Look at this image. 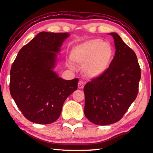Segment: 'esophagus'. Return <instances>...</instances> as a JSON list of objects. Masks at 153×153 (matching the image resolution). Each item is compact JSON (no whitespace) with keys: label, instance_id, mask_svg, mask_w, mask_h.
I'll return each instance as SVG.
<instances>
[{"label":"esophagus","instance_id":"34e87169","mask_svg":"<svg viewBox=\"0 0 153 153\" xmlns=\"http://www.w3.org/2000/svg\"><path fill=\"white\" fill-rule=\"evenodd\" d=\"M85 87V82L82 81H79L78 82V88L79 89H83Z\"/></svg>","mask_w":153,"mask_h":153}]
</instances>
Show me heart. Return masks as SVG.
I'll return each instance as SVG.
<instances>
[{
    "mask_svg": "<svg viewBox=\"0 0 153 153\" xmlns=\"http://www.w3.org/2000/svg\"><path fill=\"white\" fill-rule=\"evenodd\" d=\"M113 56L112 47L101 39H92L76 45L71 53L72 61L84 65V72L89 77L104 74L110 66Z\"/></svg>",
    "mask_w": 153,
    "mask_h": 153,
    "instance_id": "heart-1",
    "label": "heart"
}]
</instances>
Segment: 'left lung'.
Listing matches in <instances>:
<instances>
[{
  "label": "left lung",
  "instance_id": "1",
  "mask_svg": "<svg viewBox=\"0 0 153 153\" xmlns=\"http://www.w3.org/2000/svg\"><path fill=\"white\" fill-rule=\"evenodd\" d=\"M109 34L114 39L116 48L110 66L84 87L85 115L98 126L114 123L122 119L137 98L141 79V68L134 51L118 34Z\"/></svg>",
  "mask_w": 153,
  "mask_h": 153
}]
</instances>
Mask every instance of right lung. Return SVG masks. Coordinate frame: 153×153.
Masks as SVG:
<instances>
[{
	"mask_svg": "<svg viewBox=\"0 0 153 153\" xmlns=\"http://www.w3.org/2000/svg\"><path fill=\"white\" fill-rule=\"evenodd\" d=\"M67 33L42 32L19 51L10 71V91L30 121L50 124L61 114L64 101L77 89L78 79L66 80L53 71Z\"/></svg>",
	"mask_w": 153,
	"mask_h": 153,
	"instance_id": "add662e5",
	"label": "right lung"
}]
</instances>
